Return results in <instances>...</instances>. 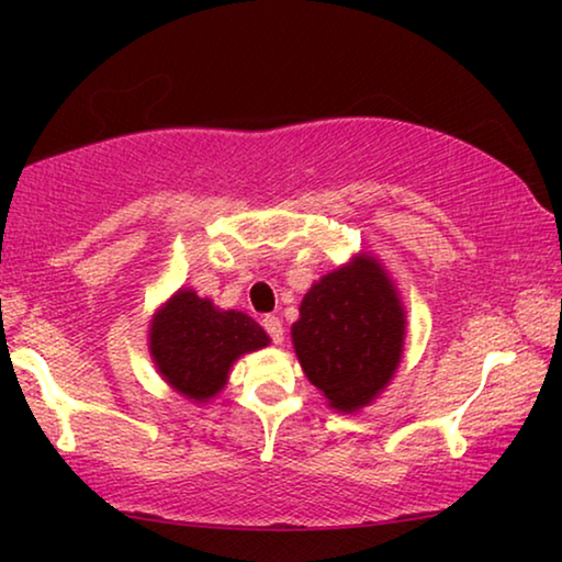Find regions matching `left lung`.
<instances>
[{
  "label": "left lung",
  "instance_id": "8db88e82",
  "mask_svg": "<svg viewBox=\"0 0 562 562\" xmlns=\"http://www.w3.org/2000/svg\"><path fill=\"white\" fill-rule=\"evenodd\" d=\"M268 345V335L243 312H220L210 299L181 289L153 319L150 352L158 371L183 396L206 402L225 386L229 366Z\"/></svg>",
  "mask_w": 562,
  "mask_h": 562
}]
</instances>
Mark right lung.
I'll return each mask as SVG.
<instances>
[{
  "mask_svg": "<svg viewBox=\"0 0 562 562\" xmlns=\"http://www.w3.org/2000/svg\"><path fill=\"white\" fill-rule=\"evenodd\" d=\"M291 327L306 379L340 412L366 406L402 360L404 312L381 263L360 256L322 276Z\"/></svg>",
  "mask_w": 562,
  "mask_h": 562,
  "instance_id": "add662e5",
  "label": "right lung"
}]
</instances>
